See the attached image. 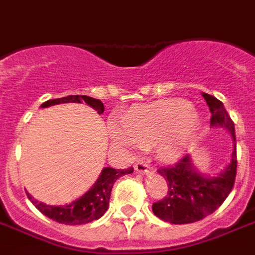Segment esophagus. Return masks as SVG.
Masks as SVG:
<instances>
[{
	"label": "esophagus",
	"instance_id": "obj_1",
	"mask_svg": "<svg viewBox=\"0 0 255 255\" xmlns=\"http://www.w3.org/2000/svg\"><path fill=\"white\" fill-rule=\"evenodd\" d=\"M151 170L152 169L147 162H137L136 165H135V171L140 173V174H146V173H150Z\"/></svg>",
	"mask_w": 255,
	"mask_h": 255
}]
</instances>
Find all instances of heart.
I'll list each match as a JSON object with an SVG mask.
<instances>
[{"instance_id": "b5f03b06", "label": "heart", "mask_w": 255, "mask_h": 255, "mask_svg": "<svg viewBox=\"0 0 255 255\" xmlns=\"http://www.w3.org/2000/svg\"><path fill=\"white\" fill-rule=\"evenodd\" d=\"M193 105L184 100H163L135 107L124 126L111 123L113 140L126 150L154 146L156 155L171 161L184 154L200 128Z\"/></svg>"}]
</instances>
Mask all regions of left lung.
I'll use <instances>...</instances> for the list:
<instances>
[{"label": "left lung", "mask_w": 255, "mask_h": 255, "mask_svg": "<svg viewBox=\"0 0 255 255\" xmlns=\"http://www.w3.org/2000/svg\"><path fill=\"white\" fill-rule=\"evenodd\" d=\"M203 97L212 113L211 126L226 128L233 136L231 161L214 177L201 174L196 170L189 155L181 158L175 165L161 167L158 173L166 180L167 196L152 204V212L167 223H195L214 214L234 188L238 165L234 122L222 101L207 93H203Z\"/></svg>", "instance_id": "obj_1"}]
</instances>
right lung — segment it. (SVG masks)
I'll return each instance as SVG.
<instances>
[{
	"label": "right lung",
	"instance_id": "obj_1",
	"mask_svg": "<svg viewBox=\"0 0 255 255\" xmlns=\"http://www.w3.org/2000/svg\"><path fill=\"white\" fill-rule=\"evenodd\" d=\"M65 103H85L89 107L97 111L99 115L104 112V104L97 99H92L89 96H67L62 99L48 100L46 103L40 105L41 108H47L51 105ZM133 167L128 169H113V167H104L99 180L94 182V185L90 188L84 196L77 199L69 205H47L44 203L37 201L28 193V199L31 200L32 204L35 205L41 214L46 215L47 218L55 220L58 223L70 224V226H80L97 220L103 216L109 207V199H111V192H112L113 184L118 178L126 174H131Z\"/></svg>",
	"mask_w": 255,
	"mask_h": 255
}]
</instances>
